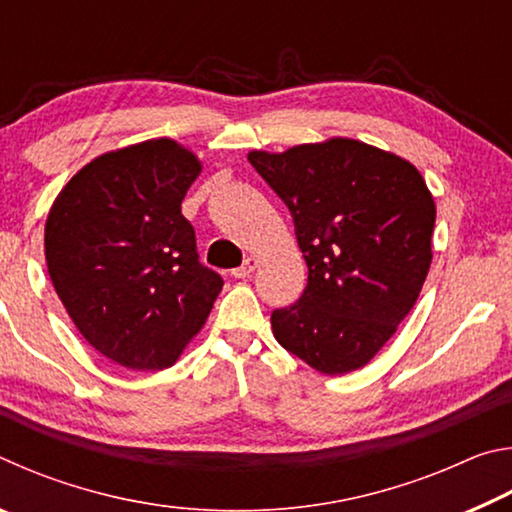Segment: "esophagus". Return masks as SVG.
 <instances>
[{
	"instance_id": "obj_1",
	"label": "esophagus",
	"mask_w": 512,
	"mask_h": 512,
	"mask_svg": "<svg viewBox=\"0 0 512 512\" xmlns=\"http://www.w3.org/2000/svg\"><path fill=\"white\" fill-rule=\"evenodd\" d=\"M257 268V259L255 257H246L244 264H241L239 268H235L230 275L237 277V280H244V277H250V273H253Z\"/></svg>"
}]
</instances>
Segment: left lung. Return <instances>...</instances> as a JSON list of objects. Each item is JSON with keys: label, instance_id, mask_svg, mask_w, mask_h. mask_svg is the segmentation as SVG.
I'll list each match as a JSON object with an SVG mask.
<instances>
[{"label": "left lung", "instance_id": "left-lung-1", "mask_svg": "<svg viewBox=\"0 0 512 512\" xmlns=\"http://www.w3.org/2000/svg\"><path fill=\"white\" fill-rule=\"evenodd\" d=\"M248 160L289 207L309 268L277 343L323 375L359 370L418 300L431 266L436 203L409 160L350 137Z\"/></svg>", "mask_w": 512, "mask_h": 512}]
</instances>
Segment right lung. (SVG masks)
<instances>
[{
    "label": "right lung",
    "instance_id": "right-lung-1",
    "mask_svg": "<svg viewBox=\"0 0 512 512\" xmlns=\"http://www.w3.org/2000/svg\"><path fill=\"white\" fill-rule=\"evenodd\" d=\"M201 169L169 137L131 144L76 171L49 210L51 284L83 339L128 370L173 366L223 289L180 212Z\"/></svg>",
    "mask_w": 512,
    "mask_h": 512
}]
</instances>
